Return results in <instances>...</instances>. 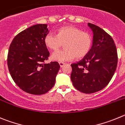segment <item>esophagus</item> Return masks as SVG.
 <instances>
[{
    "label": "esophagus",
    "instance_id": "obj_1",
    "mask_svg": "<svg viewBox=\"0 0 125 125\" xmlns=\"http://www.w3.org/2000/svg\"><path fill=\"white\" fill-rule=\"evenodd\" d=\"M59 65H60V67H63L64 65H65V63H63V62H59Z\"/></svg>",
    "mask_w": 125,
    "mask_h": 125
}]
</instances>
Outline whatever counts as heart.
<instances>
[{
	"label": "heart",
	"mask_w": 125,
	"mask_h": 125,
	"mask_svg": "<svg viewBox=\"0 0 125 125\" xmlns=\"http://www.w3.org/2000/svg\"><path fill=\"white\" fill-rule=\"evenodd\" d=\"M92 42L89 33L74 26L62 27L58 29L57 35L49 33L44 38L45 44L52 50H57L64 43L65 49L55 52L51 57L52 60L60 62L70 61L75 57L84 58L90 51Z\"/></svg>",
	"instance_id": "heart-1"
}]
</instances>
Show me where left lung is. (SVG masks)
Masks as SVG:
<instances>
[{"instance_id":"8db88e82","label":"left lung","mask_w":125,"mask_h":125,"mask_svg":"<svg viewBox=\"0 0 125 125\" xmlns=\"http://www.w3.org/2000/svg\"><path fill=\"white\" fill-rule=\"evenodd\" d=\"M93 33V45L82 60L71 65V80L76 90L93 93L103 89L115 72L117 50L114 40L104 30L88 23Z\"/></svg>"}]
</instances>
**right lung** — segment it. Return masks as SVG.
Here are the masks:
<instances>
[{"label":"right lung","mask_w":125,"mask_h":125,"mask_svg":"<svg viewBox=\"0 0 125 125\" xmlns=\"http://www.w3.org/2000/svg\"><path fill=\"white\" fill-rule=\"evenodd\" d=\"M47 24H37L15 36L9 47L7 65L12 79L21 89L32 95H43L54 86L60 65L45 63L50 53L44 43Z\"/></svg>","instance_id":"obj_1"}]
</instances>
